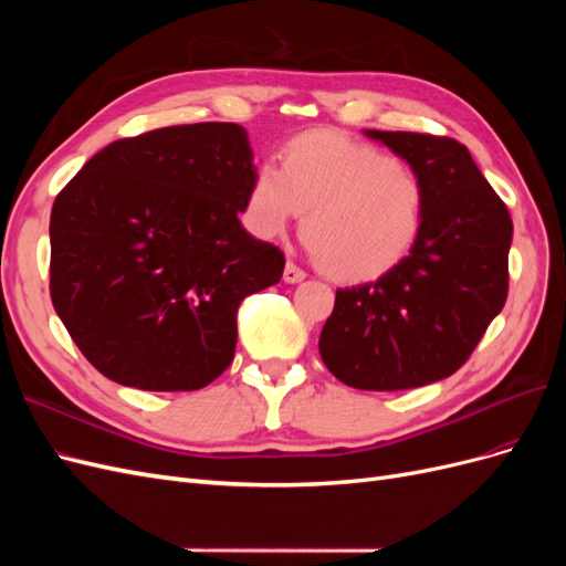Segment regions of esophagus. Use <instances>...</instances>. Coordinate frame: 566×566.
Here are the masks:
<instances>
[{"label":"esophagus","mask_w":566,"mask_h":566,"mask_svg":"<svg viewBox=\"0 0 566 566\" xmlns=\"http://www.w3.org/2000/svg\"><path fill=\"white\" fill-rule=\"evenodd\" d=\"M304 279H306L304 269H300L295 262H287V264H285V271H283V281H285V283H300V281H304Z\"/></svg>","instance_id":"1"}]
</instances>
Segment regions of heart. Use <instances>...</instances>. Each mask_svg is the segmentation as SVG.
I'll use <instances>...</instances> for the list:
<instances>
[{"instance_id": "1", "label": "heart", "mask_w": 566, "mask_h": 566, "mask_svg": "<svg viewBox=\"0 0 566 566\" xmlns=\"http://www.w3.org/2000/svg\"><path fill=\"white\" fill-rule=\"evenodd\" d=\"M427 186L389 153L333 132L295 136L281 169L254 167L243 219L256 238H279L304 217V238L337 281L364 283L397 269L418 243Z\"/></svg>"}]
</instances>
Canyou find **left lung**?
I'll use <instances>...</instances> for the list:
<instances>
[{
	"mask_svg": "<svg viewBox=\"0 0 566 566\" xmlns=\"http://www.w3.org/2000/svg\"><path fill=\"white\" fill-rule=\"evenodd\" d=\"M427 186L418 243L382 279L342 287L318 352L354 389L397 391L449 378L507 300L512 219L470 150L449 136L366 129Z\"/></svg>",
	"mask_w": 566,
	"mask_h": 566,
	"instance_id": "obj_1",
	"label": "left lung"
}]
</instances>
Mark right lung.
<instances>
[{"mask_svg": "<svg viewBox=\"0 0 566 566\" xmlns=\"http://www.w3.org/2000/svg\"><path fill=\"white\" fill-rule=\"evenodd\" d=\"M252 172L241 125L198 123L117 139L65 184L49 293L101 375L193 391L231 366L238 304L285 266L238 221Z\"/></svg>", "mask_w": 566, "mask_h": 566, "instance_id": "add662e5", "label": "right lung"}]
</instances>
